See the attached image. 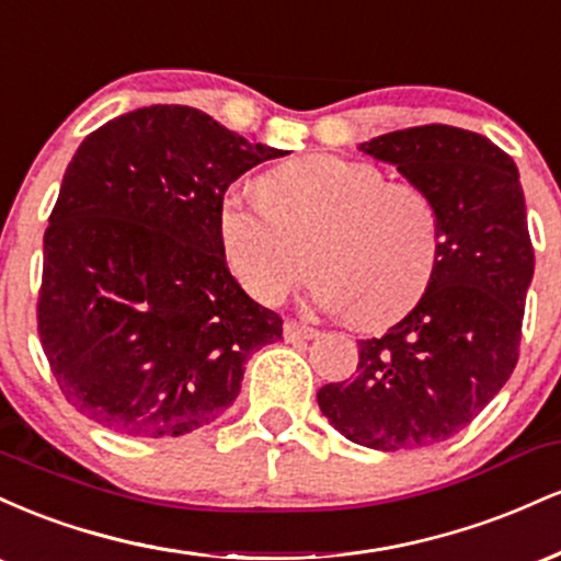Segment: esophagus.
Returning a JSON list of instances; mask_svg holds the SVG:
<instances>
[{
	"mask_svg": "<svg viewBox=\"0 0 561 561\" xmlns=\"http://www.w3.org/2000/svg\"><path fill=\"white\" fill-rule=\"evenodd\" d=\"M313 337H319V330H313V327L300 324V321H285V340H289V343H295V340H313Z\"/></svg>",
	"mask_w": 561,
	"mask_h": 561,
	"instance_id": "34e87169",
	"label": "esophagus"
}]
</instances>
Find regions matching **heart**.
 Returning a JSON list of instances; mask_svg holds the SVG:
<instances>
[{"instance_id":"obj_1","label":"heart","mask_w":561,"mask_h":561,"mask_svg":"<svg viewBox=\"0 0 561 561\" xmlns=\"http://www.w3.org/2000/svg\"><path fill=\"white\" fill-rule=\"evenodd\" d=\"M231 274L261 302H279L308 272L311 298L358 327L403 317L440 255V214L420 184L388 182L366 160L306 156L231 190L218 210Z\"/></svg>"}]
</instances>
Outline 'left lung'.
<instances>
[{
  "label": "left lung",
  "instance_id": "obj_1",
  "mask_svg": "<svg viewBox=\"0 0 561 561\" xmlns=\"http://www.w3.org/2000/svg\"><path fill=\"white\" fill-rule=\"evenodd\" d=\"M420 184L440 214L427 289L379 337L358 340V369L317 392L337 433L375 450L427 448L465 430L519 358L536 255L514 160L482 134L430 124L358 145Z\"/></svg>",
  "mask_w": 561,
  "mask_h": 561
}]
</instances>
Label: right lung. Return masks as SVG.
<instances>
[{
  "mask_svg": "<svg viewBox=\"0 0 561 561\" xmlns=\"http://www.w3.org/2000/svg\"><path fill=\"white\" fill-rule=\"evenodd\" d=\"M282 156L186 105L139 107L81 141L44 231L36 308L76 411L118 435L179 437L234 403L282 319L231 276L218 210L231 182Z\"/></svg>",
  "mask_w": 561,
  "mask_h": 561,
  "instance_id": "1",
  "label": "right lung"
}]
</instances>
